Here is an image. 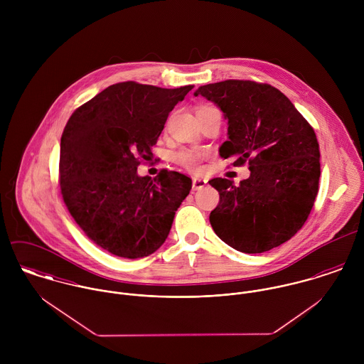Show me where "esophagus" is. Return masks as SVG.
Instances as JSON below:
<instances>
[{
	"label": "esophagus",
	"instance_id": "34e87169",
	"mask_svg": "<svg viewBox=\"0 0 364 364\" xmlns=\"http://www.w3.org/2000/svg\"><path fill=\"white\" fill-rule=\"evenodd\" d=\"M206 185H208L206 179H203V178H193V183H192L193 191H199V189L205 188Z\"/></svg>",
	"mask_w": 364,
	"mask_h": 364
}]
</instances>
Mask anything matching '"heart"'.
Returning <instances> with one entry per match:
<instances>
[{
	"label": "heart",
	"instance_id": "1",
	"mask_svg": "<svg viewBox=\"0 0 364 364\" xmlns=\"http://www.w3.org/2000/svg\"><path fill=\"white\" fill-rule=\"evenodd\" d=\"M173 158L179 165L185 166L189 171L196 172V171H200V168H202V162L205 159V154L199 150L182 149V150L175 153Z\"/></svg>",
	"mask_w": 364,
	"mask_h": 364
}]
</instances>
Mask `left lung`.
I'll list each match as a JSON object with an SVG mask.
<instances>
[{
    "instance_id": "left-lung-1",
    "label": "left lung",
    "mask_w": 364,
    "mask_h": 364,
    "mask_svg": "<svg viewBox=\"0 0 364 364\" xmlns=\"http://www.w3.org/2000/svg\"><path fill=\"white\" fill-rule=\"evenodd\" d=\"M228 119L220 147L234 166L251 175L238 186L225 178L208 183L220 202L210 213L214 232L245 254H262L289 241L311 213L321 175L311 124L277 88L250 80H225L198 88Z\"/></svg>"
}]
</instances>
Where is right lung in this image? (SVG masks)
Listing matches in <instances>:
<instances>
[{
    "label": "right lung",
    "instance_id": "obj_1",
    "mask_svg": "<svg viewBox=\"0 0 364 364\" xmlns=\"http://www.w3.org/2000/svg\"><path fill=\"white\" fill-rule=\"evenodd\" d=\"M192 88L117 82L77 107L64 127L58 164L64 205L112 255L154 254L192 189V179L176 171L161 169L154 179L137 175V166L151 161L169 112Z\"/></svg>",
    "mask_w": 364,
    "mask_h": 364
}]
</instances>
